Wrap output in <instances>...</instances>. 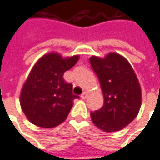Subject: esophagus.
Masks as SVG:
<instances>
[{
  "label": "esophagus",
  "mask_w": 160,
  "mask_h": 160,
  "mask_svg": "<svg viewBox=\"0 0 160 160\" xmlns=\"http://www.w3.org/2000/svg\"><path fill=\"white\" fill-rule=\"evenodd\" d=\"M81 98L83 99V100H84V99H86L87 98V93L85 92H84L82 94H81Z\"/></svg>",
  "instance_id": "esophagus-1"
}]
</instances>
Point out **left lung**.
<instances>
[{"label":"left lung","mask_w":160,"mask_h":160,"mask_svg":"<svg viewBox=\"0 0 160 160\" xmlns=\"http://www.w3.org/2000/svg\"><path fill=\"white\" fill-rule=\"evenodd\" d=\"M100 82L103 105L91 112L92 122L105 132L122 130L136 118L141 105V90L132 66L119 54L90 58Z\"/></svg>","instance_id":"left-lung-1"}]
</instances>
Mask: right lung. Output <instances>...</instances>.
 Instances as JSON below:
<instances>
[{"instance_id": "1", "label": "right lung", "mask_w": 160, "mask_h": 160, "mask_svg": "<svg viewBox=\"0 0 160 160\" xmlns=\"http://www.w3.org/2000/svg\"><path fill=\"white\" fill-rule=\"evenodd\" d=\"M78 56L63 58L57 53L43 56L32 68L20 93V105L29 122L38 127L53 128L63 122L73 106V85L64 73L72 68Z\"/></svg>"}]
</instances>
